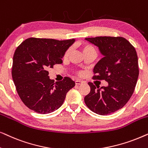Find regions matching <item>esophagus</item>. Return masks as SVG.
<instances>
[{
    "instance_id": "34e87169",
    "label": "esophagus",
    "mask_w": 148,
    "mask_h": 148,
    "mask_svg": "<svg viewBox=\"0 0 148 148\" xmlns=\"http://www.w3.org/2000/svg\"><path fill=\"white\" fill-rule=\"evenodd\" d=\"M75 82V84L76 85H80V84H82V83H83V82H82V81H79V80H76Z\"/></svg>"
}]
</instances>
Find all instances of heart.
Listing matches in <instances>:
<instances>
[{"mask_svg": "<svg viewBox=\"0 0 148 148\" xmlns=\"http://www.w3.org/2000/svg\"><path fill=\"white\" fill-rule=\"evenodd\" d=\"M79 48L81 50H82V52H83V54H84V56L88 54H96V49H95L94 46H93L92 44L88 43V42H82V43H80ZM71 48H69L68 49L64 52L63 56V58L64 59H66V58H69V56H70L71 53ZM77 73L79 75H82L83 72L81 71H79L77 72Z\"/></svg>", "mask_w": 148, "mask_h": 148, "instance_id": "1", "label": "heart"}]
</instances>
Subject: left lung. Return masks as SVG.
<instances>
[{"mask_svg":"<svg viewBox=\"0 0 148 148\" xmlns=\"http://www.w3.org/2000/svg\"><path fill=\"white\" fill-rule=\"evenodd\" d=\"M86 40L98 46L104 56L95 66L92 78L106 81L108 86L99 88L88 82L90 92L85 96V103L96 114H110L122 108L134 92L139 76L137 52L123 37L99 36Z\"/></svg>","mask_w":148,"mask_h":148,"instance_id":"left-lung-1","label":"left lung"}]
</instances>
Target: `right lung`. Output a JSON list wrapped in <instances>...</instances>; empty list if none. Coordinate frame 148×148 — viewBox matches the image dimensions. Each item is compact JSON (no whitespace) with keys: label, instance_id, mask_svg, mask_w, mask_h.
I'll return each instance as SVG.
<instances>
[{"label":"right lung","instance_id":"right-lung-1","mask_svg":"<svg viewBox=\"0 0 148 148\" xmlns=\"http://www.w3.org/2000/svg\"><path fill=\"white\" fill-rule=\"evenodd\" d=\"M74 42L29 38L16 48L12 77L18 95L30 110L48 114L63 104L66 93L75 84L68 77L54 82L50 79L48 70L62 63L64 52Z\"/></svg>","mask_w":148,"mask_h":148}]
</instances>
